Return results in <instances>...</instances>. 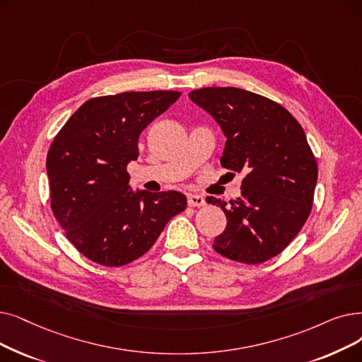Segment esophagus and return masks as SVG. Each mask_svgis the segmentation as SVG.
Wrapping results in <instances>:
<instances>
[{"label": "esophagus", "instance_id": "esophagus-1", "mask_svg": "<svg viewBox=\"0 0 362 362\" xmlns=\"http://www.w3.org/2000/svg\"><path fill=\"white\" fill-rule=\"evenodd\" d=\"M187 202H189L191 207H202V206H206V199H204V197L197 195V194H189V195H187Z\"/></svg>", "mask_w": 362, "mask_h": 362}]
</instances>
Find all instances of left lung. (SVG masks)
Instances as JSON below:
<instances>
[{
	"mask_svg": "<svg viewBox=\"0 0 362 362\" xmlns=\"http://www.w3.org/2000/svg\"><path fill=\"white\" fill-rule=\"evenodd\" d=\"M189 99L220 125L226 144L220 164L244 173L241 197L207 201L226 214L213 247L248 264L272 259L305 225L312 209L318 165L302 125L286 107L237 87H206Z\"/></svg>",
	"mask_w": 362,
	"mask_h": 362,
	"instance_id": "1",
	"label": "left lung"
}]
</instances>
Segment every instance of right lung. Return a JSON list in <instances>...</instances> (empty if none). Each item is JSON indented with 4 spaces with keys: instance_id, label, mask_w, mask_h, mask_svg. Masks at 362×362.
<instances>
[{
    "instance_id": "right-lung-1",
    "label": "right lung",
    "mask_w": 362,
    "mask_h": 362,
    "mask_svg": "<svg viewBox=\"0 0 362 362\" xmlns=\"http://www.w3.org/2000/svg\"><path fill=\"white\" fill-rule=\"evenodd\" d=\"M180 91H130L87 100L47 153L52 210L87 259L127 264L153 245L168 220L186 209L182 192L132 189L127 165L139 136Z\"/></svg>"
}]
</instances>
